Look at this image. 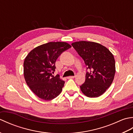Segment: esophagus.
<instances>
[{
  "instance_id": "obj_1",
  "label": "esophagus",
  "mask_w": 133,
  "mask_h": 133,
  "mask_svg": "<svg viewBox=\"0 0 133 133\" xmlns=\"http://www.w3.org/2000/svg\"><path fill=\"white\" fill-rule=\"evenodd\" d=\"M75 77V76H70V77H67V79H72V78H74Z\"/></svg>"
}]
</instances>
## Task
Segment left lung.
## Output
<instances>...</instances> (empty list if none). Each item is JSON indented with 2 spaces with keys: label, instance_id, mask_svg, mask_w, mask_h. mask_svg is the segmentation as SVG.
Segmentation results:
<instances>
[{
  "label": "left lung",
  "instance_id": "1",
  "mask_svg": "<svg viewBox=\"0 0 133 133\" xmlns=\"http://www.w3.org/2000/svg\"><path fill=\"white\" fill-rule=\"evenodd\" d=\"M87 66L84 83L80 86L82 92L90 98L102 95L111 85L115 73L112 54L102 45L93 42L79 41L71 44Z\"/></svg>",
  "mask_w": 133,
  "mask_h": 133
}]
</instances>
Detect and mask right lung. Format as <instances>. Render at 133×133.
<instances>
[{"label": "right lung", "mask_w": 133, "mask_h": 133, "mask_svg": "<svg viewBox=\"0 0 133 133\" xmlns=\"http://www.w3.org/2000/svg\"><path fill=\"white\" fill-rule=\"evenodd\" d=\"M71 46L66 42H49L35 47L29 53L23 63L24 77L30 89L38 97L50 101L61 94L64 81L52 73L61 54Z\"/></svg>", "instance_id": "obj_1"}]
</instances>
